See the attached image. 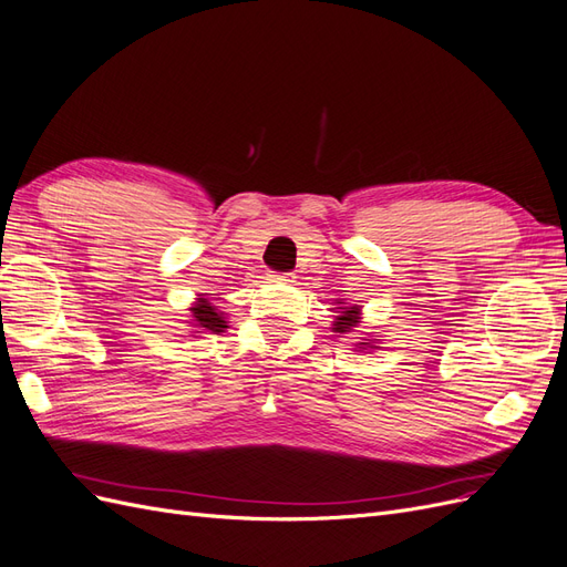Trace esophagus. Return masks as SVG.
Returning a JSON list of instances; mask_svg holds the SVG:
<instances>
[{
	"label": "esophagus",
	"instance_id": "34e87169",
	"mask_svg": "<svg viewBox=\"0 0 567 567\" xmlns=\"http://www.w3.org/2000/svg\"><path fill=\"white\" fill-rule=\"evenodd\" d=\"M268 280L270 282H295L289 272H268Z\"/></svg>",
	"mask_w": 567,
	"mask_h": 567
}]
</instances>
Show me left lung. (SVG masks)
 <instances>
[{"mask_svg":"<svg viewBox=\"0 0 567 567\" xmlns=\"http://www.w3.org/2000/svg\"><path fill=\"white\" fill-rule=\"evenodd\" d=\"M339 303H341V301H339ZM358 322H360V308H358V306H346V308L339 310V316L334 318V327H332V330L339 332V334H349V332L355 330ZM372 343H377V341L362 339V341L355 343V346H358V349H362V351H368V349H377V346H372Z\"/></svg>","mask_w":567,"mask_h":567,"instance_id":"obj_1","label":"left lung"}]
</instances>
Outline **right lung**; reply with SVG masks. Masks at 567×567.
Wrapping results in <instances>:
<instances>
[{
  "label": "right lung",
  "mask_w": 567,
  "mask_h": 567,
  "mask_svg": "<svg viewBox=\"0 0 567 567\" xmlns=\"http://www.w3.org/2000/svg\"><path fill=\"white\" fill-rule=\"evenodd\" d=\"M193 324L197 327V330H207L212 334H218L226 330V320H224V313H218V308L212 306L207 299H199L193 308Z\"/></svg>",
  "instance_id": "add662e5"
}]
</instances>
